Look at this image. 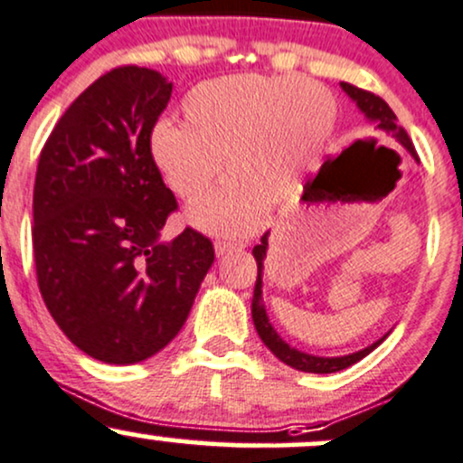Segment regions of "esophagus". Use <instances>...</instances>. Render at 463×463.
Masks as SVG:
<instances>
[{
    "mask_svg": "<svg viewBox=\"0 0 463 463\" xmlns=\"http://www.w3.org/2000/svg\"><path fill=\"white\" fill-rule=\"evenodd\" d=\"M241 248H246V243L243 241H215L217 257L228 255V252H232V250H241Z\"/></svg>",
    "mask_w": 463,
    "mask_h": 463,
    "instance_id": "34e87169",
    "label": "esophagus"
}]
</instances>
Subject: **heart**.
I'll use <instances>...</instances> for the list:
<instances>
[{"label": "heart", "instance_id": "1", "mask_svg": "<svg viewBox=\"0 0 463 463\" xmlns=\"http://www.w3.org/2000/svg\"><path fill=\"white\" fill-rule=\"evenodd\" d=\"M184 125L165 120L151 134V156L177 197L195 204L222 175L232 180L193 213L200 228L250 232L272 197L301 184L332 136L336 103L309 79L241 74L208 80L186 94Z\"/></svg>", "mask_w": 463, "mask_h": 463}]
</instances>
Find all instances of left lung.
Instances as JSON below:
<instances>
[{
	"label": "left lung",
	"mask_w": 463,
	"mask_h": 463,
	"mask_svg": "<svg viewBox=\"0 0 463 463\" xmlns=\"http://www.w3.org/2000/svg\"><path fill=\"white\" fill-rule=\"evenodd\" d=\"M340 88L347 91L349 99L358 105V109L372 120L375 129H378L384 138H389L393 145L395 142L402 145L404 149L418 160V154H415V146L413 142H411L409 134H406L404 127L398 125V118H395L393 109H391L380 96H375L373 91L355 88L352 83H340ZM268 237H270V232H266V235L261 237V243H257V246L252 248V255L257 259V283H255V294H252V323H255V329L259 338L263 340V345H266V347L270 349L281 363H286L292 369H298V372H306V373H334V372H340V369L352 367L354 363H358V360H363L364 355L372 354L373 349L387 338L383 336L380 340H375L373 345H369V347L360 349V352L349 354V355H336V358L312 355V354L298 352V349L289 347L286 340L279 336L277 329L272 327V323L268 321L266 306H263L261 301V274H263V259H266V250H268Z\"/></svg>",
	"instance_id": "obj_1"
}]
</instances>
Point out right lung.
Returning <instances> with one entry per match:
<instances>
[{
  "instance_id": "right-lung-1",
  "label": "right lung",
  "mask_w": 463,
  "mask_h": 463,
  "mask_svg": "<svg viewBox=\"0 0 463 463\" xmlns=\"http://www.w3.org/2000/svg\"><path fill=\"white\" fill-rule=\"evenodd\" d=\"M171 90L156 70H109L65 109L39 156V292L61 332L100 363L134 364L166 347L215 261L193 228L160 241L177 202L151 156V131Z\"/></svg>"
}]
</instances>
